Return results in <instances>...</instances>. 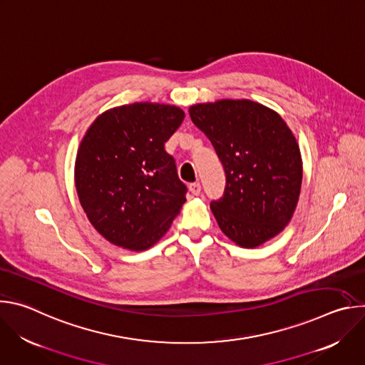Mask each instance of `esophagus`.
<instances>
[{
  "instance_id": "1",
  "label": "esophagus",
  "mask_w": 365,
  "mask_h": 365,
  "mask_svg": "<svg viewBox=\"0 0 365 365\" xmlns=\"http://www.w3.org/2000/svg\"><path fill=\"white\" fill-rule=\"evenodd\" d=\"M189 190L193 196H197L200 193V183L199 182H195V183H190L189 185Z\"/></svg>"
}]
</instances>
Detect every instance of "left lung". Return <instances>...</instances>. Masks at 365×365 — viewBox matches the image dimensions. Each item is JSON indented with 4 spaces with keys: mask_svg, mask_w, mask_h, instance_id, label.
Here are the masks:
<instances>
[{
    "mask_svg": "<svg viewBox=\"0 0 365 365\" xmlns=\"http://www.w3.org/2000/svg\"><path fill=\"white\" fill-rule=\"evenodd\" d=\"M189 115L225 170L224 195L211 202L221 231L244 248L282 232L302 186L300 150L283 118L250 99L196 103Z\"/></svg>",
    "mask_w": 365,
    "mask_h": 365,
    "instance_id": "8db88e82",
    "label": "left lung"
}]
</instances>
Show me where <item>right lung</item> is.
I'll use <instances>...</instances> for the list:
<instances>
[{
    "label": "right lung",
    "mask_w": 365,
    "mask_h": 365,
    "mask_svg": "<svg viewBox=\"0 0 365 365\" xmlns=\"http://www.w3.org/2000/svg\"><path fill=\"white\" fill-rule=\"evenodd\" d=\"M185 113L135 102L101 114L78 150L75 185L93 228L114 245L144 251L170 228L187 187L165 143Z\"/></svg>",
    "instance_id": "right-lung-1"
}]
</instances>
